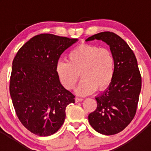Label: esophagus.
I'll return each instance as SVG.
<instances>
[{
    "label": "esophagus",
    "mask_w": 151,
    "mask_h": 151,
    "mask_svg": "<svg viewBox=\"0 0 151 151\" xmlns=\"http://www.w3.org/2000/svg\"><path fill=\"white\" fill-rule=\"evenodd\" d=\"M76 102H79V101H82V100H83V98L82 97H76Z\"/></svg>",
    "instance_id": "34e87169"
}]
</instances>
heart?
I'll return each mask as SVG.
<instances>
[{
  "label": "heart",
  "mask_w": 151,
  "mask_h": 151,
  "mask_svg": "<svg viewBox=\"0 0 151 151\" xmlns=\"http://www.w3.org/2000/svg\"><path fill=\"white\" fill-rule=\"evenodd\" d=\"M116 72V60L107 47L82 44L69 51L67 59L56 65V74L60 82L67 90H72L80 76L82 77L76 92L91 94L96 89L102 91L111 84Z\"/></svg>",
  "instance_id": "heart-1"
}]
</instances>
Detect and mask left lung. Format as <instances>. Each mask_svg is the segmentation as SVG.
Masks as SVG:
<instances>
[{"instance_id": "8db88e82", "label": "left lung", "mask_w": 151, "mask_h": 151, "mask_svg": "<svg viewBox=\"0 0 151 151\" xmlns=\"http://www.w3.org/2000/svg\"><path fill=\"white\" fill-rule=\"evenodd\" d=\"M101 40L107 44L116 60L115 76L105 91L95 97L97 109L88 115V121L97 132L112 135L127 127L135 116L141 76L132 50L121 37L110 32L91 36L86 41Z\"/></svg>"}]
</instances>
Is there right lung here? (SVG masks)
Segmentation results:
<instances>
[{
    "instance_id": "obj_1",
    "label": "right lung",
    "mask_w": 151,
    "mask_h": 151,
    "mask_svg": "<svg viewBox=\"0 0 151 151\" xmlns=\"http://www.w3.org/2000/svg\"><path fill=\"white\" fill-rule=\"evenodd\" d=\"M77 41L52 34L38 35L13 59L10 97L19 121L33 134L49 136L57 132L66 118V107L75 103V96L57 78L56 65L64 50Z\"/></svg>"
}]
</instances>
